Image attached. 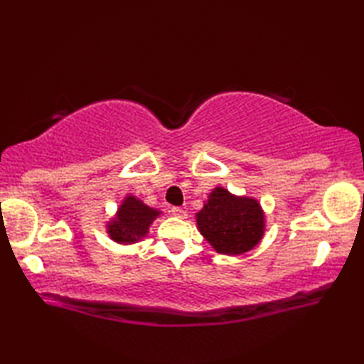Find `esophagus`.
Wrapping results in <instances>:
<instances>
[{
	"mask_svg": "<svg viewBox=\"0 0 364 364\" xmlns=\"http://www.w3.org/2000/svg\"><path fill=\"white\" fill-rule=\"evenodd\" d=\"M170 213H172L175 218H178V219H186L188 218V213L183 210V208H180V206H173L172 210H170Z\"/></svg>",
	"mask_w": 364,
	"mask_h": 364,
	"instance_id": "34e87169",
	"label": "esophagus"
}]
</instances>
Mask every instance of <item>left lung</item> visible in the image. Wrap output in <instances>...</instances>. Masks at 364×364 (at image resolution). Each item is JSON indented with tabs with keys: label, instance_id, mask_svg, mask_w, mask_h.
Returning a JSON list of instances; mask_svg holds the SVG:
<instances>
[{
	"label": "left lung",
	"instance_id": "left-lung-1",
	"mask_svg": "<svg viewBox=\"0 0 364 364\" xmlns=\"http://www.w3.org/2000/svg\"><path fill=\"white\" fill-rule=\"evenodd\" d=\"M196 218L200 233L223 255L249 252L264 235V213L258 200L233 196L220 186L213 189Z\"/></svg>",
	"mask_w": 364,
	"mask_h": 364
}]
</instances>
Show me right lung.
I'll return each instance as SVG.
<instances>
[{
	"mask_svg": "<svg viewBox=\"0 0 364 364\" xmlns=\"http://www.w3.org/2000/svg\"><path fill=\"white\" fill-rule=\"evenodd\" d=\"M161 211L146 206L134 196H127L112 220L107 222V235L119 244H134L149 233Z\"/></svg>",
	"mask_w": 364,
	"mask_h": 364,
	"instance_id": "right-lung-1",
	"label": "right lung"
}]
</instances>
